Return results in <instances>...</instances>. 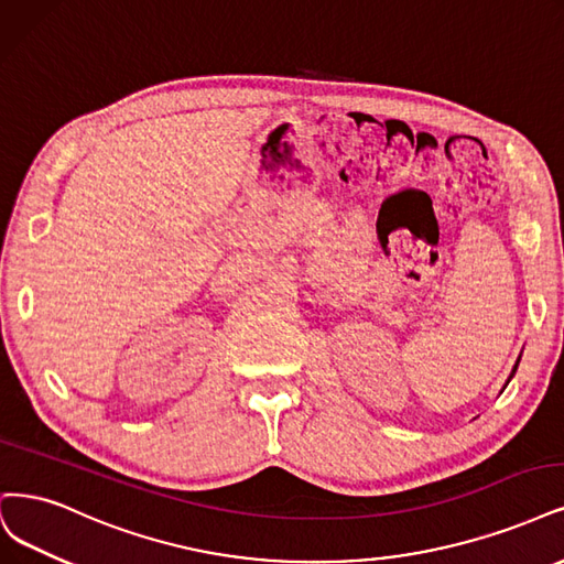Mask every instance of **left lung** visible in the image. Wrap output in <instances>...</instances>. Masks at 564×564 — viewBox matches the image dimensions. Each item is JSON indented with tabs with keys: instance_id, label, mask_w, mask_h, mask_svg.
<instances>
[{
	"instance_id": "1",
	"label": "left lung",
	"mask_w": 564,
	"mask_h": 564,
	"mask_svg": "<svg viewBox=\"0 0 564 564\" xmlns=\"http://www.w3.org/2000/svg\"><path fill=\"white\" fill-rule=\"evenodd\" d=\"M516 368H518V364H516ZM516 368H513V373H516Z\"/></svg>"
}]
</instances>
